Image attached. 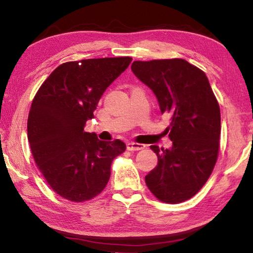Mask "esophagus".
Segmentation results:
<instances>
[{
    "label": "esophagus",
    "instance_id": "1",
    "mask_svg": "<svg viewBox=\"0 0 253 253\" xmlns=\"http://www.w3.org/2000/svg\"><path fill=\"white\" fill-rule=\"evenodd\" d=\"M145 147V145L138 144V143H127V149L128 151H140Z\"/></svg>",
    "mask_w": 253,
    "mask_h": 253
}]
</instances>
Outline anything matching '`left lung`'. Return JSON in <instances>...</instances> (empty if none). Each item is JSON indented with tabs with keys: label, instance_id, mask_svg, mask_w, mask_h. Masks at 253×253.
<instances>
[{
	"label": "left lung",
	"instance_id": "1",
	"mask_svg": "<svg viewBox=\"0 0 253 253\" xmlns=\"http://www.w3.org/2000/svg\"><path fill=\"white\" fill-rule=\"evenodd\" d=\"M131 71L152 89L172 122L169 149L153 145L158 163L146 176L149 191L165 203L184 202L207 183L216 163L221 114L208 77L184 59L134 61Z\"/></svg>",
	"mask_w": 253,
	"mask_h": 253
}]
</instances>
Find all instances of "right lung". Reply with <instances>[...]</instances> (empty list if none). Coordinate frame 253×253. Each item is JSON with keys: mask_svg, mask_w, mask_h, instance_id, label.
<instances>
[{"mask_svg": "<svg viewBox=\"0 0 253 253\" xmlns=\"http://www.w3.org/2000/svg\"><path fill=\"white\" fill-rule=\"evenodd\" d=\"M129 57L87 59L60 65L38 90L28 118V139L50 187L72 202L91 200L104 190L122 140L104 142L84 130L98 101L127 69Z\"/></svg>", "mask_w": 253, "mask_h": 253, "instance_id": "1", "label": "right lung"}]
</instances>
